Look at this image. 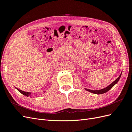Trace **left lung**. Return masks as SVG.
<instances>
[{
    "instance_id": "obj_1",
    "label": "left lung",
    "mask_w": 132,
    "mask_h": 132,
    "mask_svg": "<svg viewBox=\"0 0 132 132\" xmlns=\"http://www.w3.org/2000/svg\"><path fill=\"white\" fill-rule=\"evenodd\" d=\"M122 72L120 74V75L119 76V77L115 80L112 82L110 85H109L108 86H107L106 87H105V88H103L102 89H101V90H90V89H86L85 88V89L89 91V92H90V93H93V94H97V95H99V94H103V93H106V92H107L108 91H109L111 88H112V87L116 84L118 82V81H119V79H120L121 77V75H122Z\"/></svg>"
}]
</instances>
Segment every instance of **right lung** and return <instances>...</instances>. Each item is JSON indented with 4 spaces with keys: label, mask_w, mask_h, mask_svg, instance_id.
<instances>
[{
    "label": "right lung",
    "mask_w": 132,
    "mask_h": 132,
    "mask_svg": "<svg viewBox=\"0 0 132 132\" xmlns=\"http://www.w3.org/2000/svg\"><path fill=\"white\" fill-rule=\"evenodd\" d=\"M16 89L20 93H21L22 94H23V95H25V96H27V97H29V96H30V97H31V93H29V92H25V91H22V90H20V89H18L17 87H15ZM46 91H45L44 92V93H45Z\"/></svg>",
    "instance_id": "right-lung-1"
}]
</instances>
